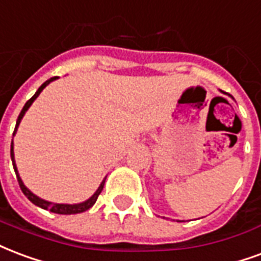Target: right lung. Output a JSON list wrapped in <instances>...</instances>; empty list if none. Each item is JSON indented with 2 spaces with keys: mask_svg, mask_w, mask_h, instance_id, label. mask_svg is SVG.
Listing matches in <instances>:
<instances>
[{
  "mask_svg": "<svg viewBox=\"0 0 261 261\" xmlns=\"http://www.w3.org/2000/svg\"><path fill=\"white\" fill-rule=\"evenodd\" d=\"M55 79H58V77H51L49 80H47V82L44 83L40 88L37 90V92L34 94V95L29 99L26 103H24V106H23L22 112H20V115H19V117H17L16 120V125H15V131H13V136H15V133H16L17 130V125H19V123H20V120H22L23 115L26 113V111H28L29 108H30V105H32L33 102H34V99L37 98L38 95H40V92L45 88V87L49 84L51 82H54ZM11 159H12V165H13V169H15V173H16V178H17V182H19V187H20V190H22V192L24 195H26V198H28L30 202H33V203L36 204V206H38V207H41V209H45V210H49V212H52V213H58V214H77V213H83V212H86V210H88L90 207H92L94 206V203L96 202V199H98V196H99V194L102 192V190H103V185H105V179L102 181L101 185H99V188L96 190V192L94 195H92L91 198L88 200H86V202H83V203H77V204H62V203H51V202H47V200L41 199V198H38V196H36V195L33 194V192H30V191L24 187V184L22 182V179H20V177H19V174H17V170H16V165H15V159H13V141L12 144H11Z\"/></svg>",
  "mask_w": 261,
  "mask_h": 261,
  "instance_id": "obj_1",
  "label": "right lung"
}]
</instances>
